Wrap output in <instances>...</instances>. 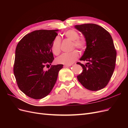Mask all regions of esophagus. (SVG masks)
Segmentation results:
<instances>
[{"instance_id": "34e87169", "label": "esophagus", "mask_w": 128, "mask_h": 128, "mask_svg": "<svg viewBox=\"0 0 128 128\" xmlns=\"http://www.w3.org/2000/svg\"><path fill=\"white\" fill-rule=\"evenodd\" d=\"M71 65H72V64H64V67H70V66H71Z\"/></svg>"}]
</instances>
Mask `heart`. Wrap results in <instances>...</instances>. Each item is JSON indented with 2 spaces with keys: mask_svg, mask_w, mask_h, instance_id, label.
Returning a JSON list of instances; mask_svg holds the SVG:
<instances>
[{
  "mask_svg": "<svg viewBox=\"0 0 128 128\" xmlns=\"http://www.w3.org/2000/svg\"><path fill=\"white\" fill-rule=\"evenodd\" d=\"M66 37L73 41V48H76L81 50H83L86 48V42L85 38L79 37V34L74 30H69L64 32ZM61 50V39L60 37L56 36L53 40L51 50L55 55H58ZM79 56V53L75 50L70 53H64L56 58V62L59 64H72L77 60Z\"/></svg>",
  "mask_w": 128,
  "mask_h": 128,
  "instance_id": "heart-1",
  "label": "heart"
}]
</instances>
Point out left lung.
Instances as JSON below:
<instances>
[{
	"label": "left lung",
	"mask_w": 128,
	"mask_h": 128,
	"mask_svg": "<svg viewBox=\"0 0 128 128\" xmlns=\"http://www.w3.org/2000/svg\"><path fill=\"white\" fill-rule=\"evenodd\" d=\"M86 42V48L81 61H86L83 72L77 76L81 84L88 90L98 91L105 87L114 72L116 51L110 34L97 24L75 25Z\"/></svg>",
	"instance_id": "left-lung-1"
}]
</instances>
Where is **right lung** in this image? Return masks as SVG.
<instances>
[{
    "label": "right lung",
    "mask_w": 128,
    "mask_h": 128,
    "mask_svg": "<svg viewBox=\"0 0 128 128\" xmlns=\"http://www.w3.org/2000/svg\"><path fill=\"white\" fill-rule=\"evenodd\" d=\"M59 30H39L26 34L15 50L14 74L18 88L29 97L40 99L54 86L63 64L53 65L51 46Z\"/></svg>",
    "instance_id": "obj_1"
}]
</instances>
